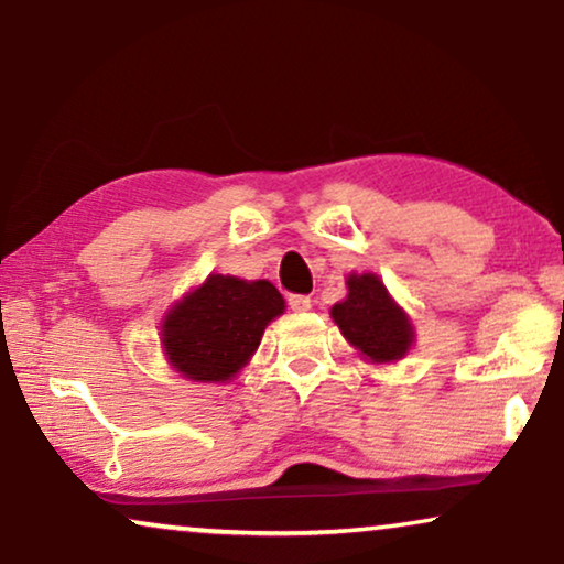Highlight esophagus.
<instances>
[{
	"label": "esophagus",
	"instance_id": "obj_1",
	"mask_svg": "<svg viewBox=\"0 0 564 564\" xmlns=\"http://www.w3.org/2000/svg\"><path fill=\"white\" fill-rule=\"evenodd\" d=\"M289 306H291V312H310L312 310V299L304 296V294H291Z\"/></svg>",
	"mask_w": 564,
	"mask_h": 564
}]
</instances>
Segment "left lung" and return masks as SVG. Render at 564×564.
Returning <instances> with one entry per match:
<instances>
[{
  "label": "left lung",
  "instance_id": "1",
  "mask_svg": "<svg viewBox=\"0 0 564 564\" xmlns=\"http://www.w3.org/2000/svg\"><path fill=\"white\" fill-rule=\"evenodd\" d=\"M348 296L333 306V319L352 348L373 364L400 360L412 348L415 329L379 275H348Z\"/></svg>",
  "mask_w": 564,
  "mask_h": 564
}]
</instances>
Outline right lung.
<instances>
[{"label": "right lung", "instance_id": "1", "mask_svg": "<svg viewBox=\"0 0 564 564\" xmlns=\"http://www.w3.org/2000/svg\"><path fill=\"white\" fill-rule=\"evenodd\" d=\"M283 310L286 302L270 281L208 275L164 317V356L193 381H229L258 350L268 322Z\"/></svg>", "mask_w": 564, "mask_h": 564}]
</instances>
